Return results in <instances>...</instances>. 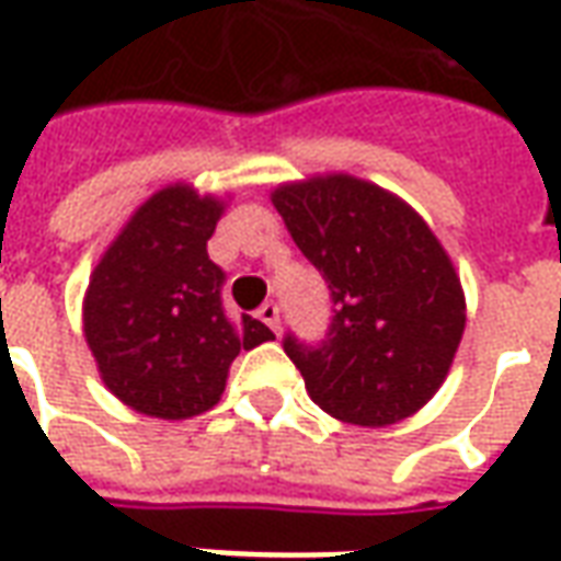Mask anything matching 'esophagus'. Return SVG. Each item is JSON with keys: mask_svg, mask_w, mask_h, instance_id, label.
Instances as JSON below:
<instances>
[{"mask_svg": "<svg viewBox=\"0 0 561 561\" xmlns=\"http://www.w3.org/2000/svg\"><path fill=\"white\" fill-rule=\"evenodd\" d=\"M256 317H260L262 323L268 325L272 332H277V329H280V308H277L274 301H265L260 311H256Z\"/></svg>", "mask_w": 561, "mask_h": 561, "instance_id": "34e87169", "label": "esophagus"}]
</instances>
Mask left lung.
<instances>
[{
    "mask_svg": "<svg viewBox=\"0 0 561 561\" xmlns=\"http://www.w3.org/2000/svg\"><path fill=\"white\" fill-rule=\"evenodd\" d=\"M272 205L335 305L317 347L284 341L308 396L353 426L416 414L447 380L465 332L444 244L404 198L344 172L277 184Z\"/></svg>",
    "mask_w": 561,
    "mask_h": 561,
    "instance_id": "1",
    "label": "left lung"
}]
</instances>
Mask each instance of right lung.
Wrapping results in <instances>:
<instances>
[{
	"instance_id": "add662e5",
	"label": "right lung",
	"mask_w": 561,
	"mask_h": 561,
	"mask_svg": "<svg viewBox=\"0 0 561 561\" xmlns=\"http://www.w3.org/2000/svg\"><path fill=\"white\" fill-rule=\"evenodd\" d=\"M226 198L169 184L133 210L102 253L83 293V337L102 383L138 414L190 420L210 411L229 365L274 332L226 317V274L208 260V238Z\"/></svg>"
}]
</instances>
